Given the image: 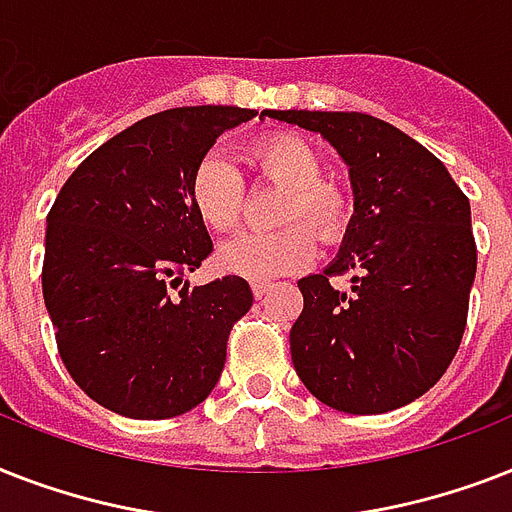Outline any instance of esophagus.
I'll return each mask as SVG.
<instances>
[{
    "instance_id": "34e87169",
    "label": "esophagus",
    "mask_w": 512,
    "mask_h": 512,
    "mask_svg": "<svg viewBox=\"0 0 512 512\" xmlns=\"http://www.w3.org/2000/svg\"><path fill=\"white\" fill-rule=\"evenodd\" d=\"M268 292H271V284H265V281H255V284H252V295H255V300H263Z\"/></svg>"
}]
</instances>
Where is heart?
I'll return each mask as SVG.
<instances>
[{
  "mask_svg": "<svg viewBox=\"0 0 512 512\" xmlns=\"http://www.w3.org/2000/svg\"><path fill=\"white\" fill-rule=\"evenodd\" d=\"M252 164L265 183L287 188L281 201V231H247L225 241L217 252V268L247 281H268L308 268L316 255V239L337 244L350 223V199L340 185L324 180L319 151L297 135L279 132L257 140ZM193 212L209 231H233L244 212L247 185L241 172L220 154L201 156L188 180ZM295 222V226H289ZM308 224L310 232L299 223Z\"/></svg>",
  "mask_w": 512,
  "mask_h": 512,
  "instance_id": "obj_1",
  "label": "heart"
}]
</instances>
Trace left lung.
Returning <instances> with one entry per match:
<instances>
[{"label": "left lung", "instance_id": "1", "mask_svg": "<svg viewBox=\"0 0 512 512\" xmlns=\"http://www.w3.org/2000/svg\"><path fill=\"white\" fill-rule=\"evenodd\" d=\"M321 132L348 162L356 215L324 273L297 281L292 361L337 412L382 414L441 380L476 279L470 201L428 148L358 111H265ZM345 275L348 288L336 279Z\"/></svg>", "mask_w": 512, "mask_h": 512}]
</instances>
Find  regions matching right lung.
Masks as SVG:
<instances>
[{"label": "right lung", "instance_id": "obj_1", "mask_svg": "<svg viewBox=\"0 0 512 512\" xmlns=\"http://www.w3.org/2000/svg\"><path fill=\"white\" fill-rule=\"evenodd\" d=\"M236 106L146 116L95 148L47 215L42 292L58 353L79 388L132 420H167L220 380L233 324L252 308L239 276L188 287L212 239L188 180Z\"/></svg>", "mask_w": 512, "mask_h": 512}]
</instances>
